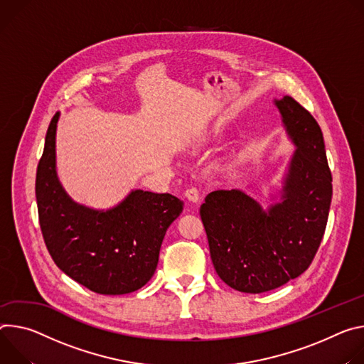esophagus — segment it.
I'll return each instance as SVG.
<instances>
[{"mask_svg": "<svg viewBox=\"0 0 364 364\" xmlns=\"http://www.w3.org/2000/svg\"><path fill=\"white\" fill-rule=\"evenodd\" d=\"M185 196H186V199L188 200H191V203H193V204H196L198 200H199V191H198V188H195V186H191V188H188L186 189V192H185Z\"/></svg>", "mask_w": 364, "mask_h": 364, "instance_id": "esophagus-1", "label": "esophagus"}]
</instances>
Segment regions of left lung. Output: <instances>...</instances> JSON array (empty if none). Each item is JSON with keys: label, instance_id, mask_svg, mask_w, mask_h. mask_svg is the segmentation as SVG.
<instances>
[{"label": "left lung", "instance_id": "left-lung-1", "mask_svg": "<svg viewBox=\"0 0 364 364\" xmlns=\"http://www.w3.org/2000/svg\"><path fill=\"white\" fill-rule=\"evenodd\" d=\"M274 105L296 147L280 203L263 210L245 192L220 189L199 208L215 272L246 294L276 289L309 267L333 196L324 137L315 118L289 95L274 100Z\"/></svg>", "mask_w": 364, "mask_h": 364}]
</instances>
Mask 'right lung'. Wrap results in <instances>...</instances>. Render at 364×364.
Here are the masks:
<instances>
[{
	"label": "right lung",
	"mask_w": 364,
	"mask_h": 364,
	"mask_svg": "<svg viewBox=\"0 0 364 364\" xmlns=\"http://www.w3.org/2000/svg\"><path fill=\"white\" fill-rule=\"evenodd\" d=\"M50 121L36 173L38 223L56 266L101 295L130 294L154 274L161 241L183 203L171 193L136 189L117 207L98 211L76 204L56 175V126Z\"/></svg>",
	"instance_id": "obj_1"
}]
</instances>
